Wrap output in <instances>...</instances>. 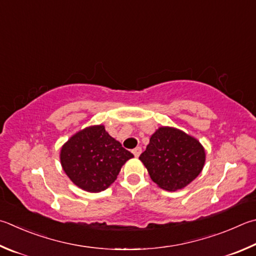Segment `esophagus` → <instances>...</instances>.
Masks as SVG:
<instances>
[{"instance_id":"obj_1","label":"esophagus","mask_w":256,"mask_h":256,"mask_svg":"<svg viewBox=\"0 0 256 256\" xmlns=\"http://www.w3.org/2000/svg\"><path fill=\"white\" fill-rule=\"evenodd\" d=\"M132 152H133V154H134V156H138L141 154V152H142V148H141L140 146H136V148H133Z\"/></svg>"}]
</instances>
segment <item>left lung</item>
Wrapping results in <instances>:
<instances>
[{
  "instance_id": "obj_1",
  "label": "left lung",
  "mask_w": 256,
  "mask_h": 256,
  "mask_svg": "<svg viewBox=\"0 0 256 256\" xmlns=\"http://www.w3.org/2000/svg\"><path fill=\"white\" fill-rule=\"evenodd\" d=\"M205 156V150L194 138L174 128H160L140 160L160 188L176 192L197 178Z\"/></svg>"
}]
</instances>
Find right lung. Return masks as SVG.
Returning a JSON list of instances; mask_svg holds the SVG:
<instances>
[{
    "label": "right lung",
    "mask_w": 256,
    "mask_h": 256,
    "mask_svg": "<svg viewBox=\"0 0 256 256\" xmlns=\"http://www.w3.org/2000/svg\"><path fill=\"white\" fill-rule=\"evenodd\" d=\"M133 158L105 131L103 125L86 128L62 148V169L74 184L90 192H100L118 178L122 166Z\"/></svg>",
    "instance_id": "obj_1"
}]
</instances>
